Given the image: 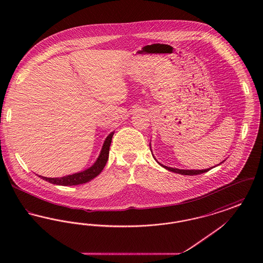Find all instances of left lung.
I'll use <instances>...</instances> for the list:
<instances>
[{
  "mask_svg": "<svg viewBox=\"0 0 263 263\" xmlns=\"http://www.w3.org/2000/svg\"><path fill=\"white\" fill-rule=\"evenodd\" d=\"M156 160V159H155ZM157 161V160H156ZM158 162V161H157ZM224 162V161H223ZM222 162V163H223ZM159 164H161L163 167H164L165 170H167V171H170V172H174L175 174H179V175H200V174H204V173H207L208 171H210L211 168H207V170H179V168H174V167H170V166H166V165H163L162 163H159Z\"/></svg>",
  "mask_w": 263,
  "mask_h": 263,
  "instance_id": "1",
  "label": "left lung"
}]
</instances>
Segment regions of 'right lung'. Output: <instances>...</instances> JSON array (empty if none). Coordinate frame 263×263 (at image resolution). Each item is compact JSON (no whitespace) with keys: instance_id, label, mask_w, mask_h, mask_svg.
<instances>
[{"instance_id":"1","label":"right lung","mask_w":263,"mask_h":263,"mask_svg":"<svg viewBox=\"0 0 263 263\" xmlns=\"http://www.w3.org/2000/svg\"><path fill=\"white\" fill-rule=\"evenodd\" d=\"M113 134H114V132H111L106 137L97 162L93 163L90 167H88V170H86L84 172H81V173H77L74 175H66V176H63V177L51 178V177H45V176H41V175H39V177L48 181V182H50L52 184L63 185V186L78 185V184H83V183L90 181L92 178H95V177H97L98 175H100L101 171L103 170V167L105 166V164L107 163L108 155H109V147H110V144H111Z\"/></svg>"}]
</instances>
